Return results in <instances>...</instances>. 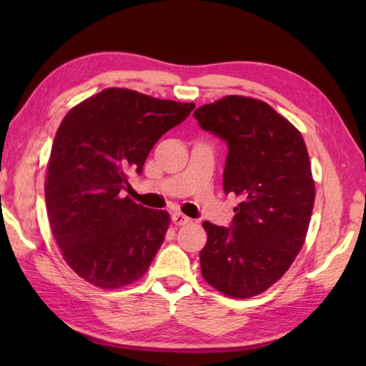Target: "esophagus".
Instances as JSON below:
<instances>
[{
    "label": "esophagus",
    "mask_w": 366,
    "mask_h": 366,
    "mask_svg": "<svg viewBox=\"0 0 366 366\" xmlns=\"http://www.w3.org/2000/svg\"><path fill=\"white\" fill-rule=\"evenodd\" d=\"M171 220L176 224V227H184V224L190 223V219L187 215H184L182 212H173L171 214Z\"/></svg>",
    "instance_id": "1"
}]
</instances>
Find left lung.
<instances>
[{
	"instance_id": "1",
	"label": "left lung",
	"mask_w": 366,
	"mask_h": 366,
	"mask_svg": "<svg viewBox=\"0 0 366 366\" xmlns=\"http://www.w3.org/2000/svg\"><path fill=\"white\" fill-rule=\"evenodd\" d=\"M228 146L223 190L239 198L228 228L204 222L201 274L234 299L261 294L282 278L305 242L315 182L300 132L274 108L228 96L193 113Z\"/></svg>"
}]
</instances>
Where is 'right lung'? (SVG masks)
<instances>
[{"label":"right lung","instance_id":"obj_1","mask_svg":"<svg viewBox=\"0 0 366 366\" xmlns=\"http://www.w3.org/2000/svg\"><path fill=\"white\" fill-rule=\"evenodd\" d=\"M195 105L110 88L69 112L46 167L45 203L66 262L91 285L137 282L165 240L169 215L121 198L152 146Z\"/></svg>","mask_w":366,"mask_h":366}]
</instances>
